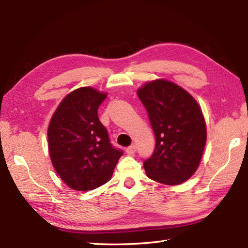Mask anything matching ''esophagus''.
Returning <instances> with one entry per match:
<instances>
[{"instance_id":"obj_1","label":"esophagus","mask_w":248,"mask_h":248,"mask_svg":"<svg viewBox=\"0 0 248 248\" xmlns=\"http://www.w3.org/2000/svg\"><path fill=\"white\" fill-rule=\"evenodd\" d=\"M125 152H127V154H129V155H133L134 153H136V145L132 144V145L128 146L127 150H125Z\"/></svg>"}]
</instances>
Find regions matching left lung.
<instances>
[{
  "label": "left lung",
  "mask_w": 248,
  "mask_h": 248,
  "mask_svg": "<svg viewBox=\"0 0 248 248\" xmlns=\"http://www.w3.org/2000/svg\"><path fill=\"white\" fill-rule=\"evenodd\" d=\"M138 96L155 134V149L143 163L151 179L179 185L191 177L202 156L207 130L194 97L176 84L156 79L146 83Z\"/></svg>",
  "instance_id": "1"
}]
</instances>
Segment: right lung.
I'll use <instances>...</instances> for the list:
<instances>
[{
  "label": "right lung",
  "instance_id": "right-lung-1",
  "mask_svg": "<svg viewBox=\"0 0 248 248\" xmlns=\"http://www.w3.org/2000/svg\"><path fill=\"white\" fill-rule=\"evenodd\" d=\"M105 98L106 94L81 87L62 100L50 120V158L72 189L86 191L106 184L124 154L110 143L107 129L98 119Z\"/></svg>",
  "mask_w": 248,
  "mask_h": 248
}]
</instances>
